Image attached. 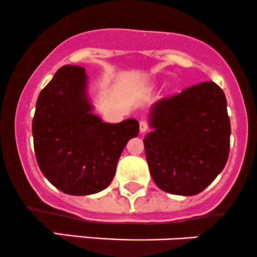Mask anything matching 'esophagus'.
<instances>
[{
    "instance_id": "obj_1",
    "label": "esophagus",
    "mask_w": 257,
    "mask_h": 257,
    "mask_svg": "<svg viewBox=\"0 0 257 257\" xmlns=\"http://www.w3.org/2000/svg\"><path fill=\"white\" fill-rule=\"evenodd\" d=\"M148 128H150V126H148L146 121H141V122H140V132H141V134L146 132Z\"/></svg>"
}]
</instances>
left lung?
<instances>
[{"label": "left lung", "instance_id": "left-lung-1", "mask_svg": "<svg viewBox=\"0 0 257 257\" xmlns=\"http://www.w3.org/2000/svg\"><path fill=\"white\" fill-rule=\"evenodd\" d=\"M150 126L144 145L160 189L195 195L225 167L231 128L225 94L213 81L158 100L151 107Z\"/></svg>", "mask_w": 257, "mask_h": 257}]
</instances>
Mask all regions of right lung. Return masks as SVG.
<instances>
[{
    "instance_id": "obj_1",
    "label": "right lung",
    "mask_w": 257,
    "mask_h": 257,
    "mask_svg": "<svg viewBox=\"0 0 257 257\" xmlns=\"http://www.w3.org/2000/svg\"><path fill=\"white\" fill-rule=\"evenodd\" d=\"M85 69L64 65L39 94L32 134L42 173L62 192L89 195L112 181L128 140L139 135V122H102L92 113L86 94Z\"/></svg>"
}]
</instances>
